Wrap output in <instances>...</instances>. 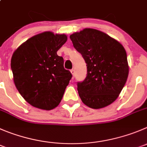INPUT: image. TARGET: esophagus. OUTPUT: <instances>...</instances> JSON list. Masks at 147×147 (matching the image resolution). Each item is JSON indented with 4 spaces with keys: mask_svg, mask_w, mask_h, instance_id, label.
Listing matches in <instances>:
<instances>
[{
    "mask_svg": "<svg viewBox=\"0 0 147 147\" xmlns=\"http://www.w3.org/2000/svg\"><path fill=\"white\" fill-rule=\"evenodd\" d=\"M71 73L72 74L73 77H74V74H75V70L74 69H71Z\"/></svg>",
    "mask_w": 147,
    "mask_h": 147,
    "instance_id": "1",
    "label": "esophagus"
}]
</instances>
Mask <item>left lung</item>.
<instances>
[{"instance_id":"left-lung-1","label":"left lung","mask_w":147,"mask_h":147,"mask_svg":"<svg viewBox=\"0 0 147 147\" xmlns=\"http://www.w3.org/2000/svg\"><path fill=\"white\" fill-rule=\"evenodd\" d=\"M70 39L86 63V77L77 83L82 101L93 109L102 108L113 103L119 96L128 76L123 46L101 31L89 28L74 33Z\"/></svg>"}]
</instances>
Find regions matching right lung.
<instances>
[{
  "mask_svg": "<svg viewBox=\"0 0 147 147\" xmlns=\"http://www.w3.org/2000/svg\"><path fill=\"white\" fill-rule=\"evenodd\" d=\"M67 41L65 34L45 32L33 36L14 51L11 61L13 82L31 105L42 110L61 102L72 74L63 67L57 51Z\"/></svg>",
  "mask_w": 147,
  "mask_h": 147,
  "instance_id": "add662e5",
  "label": "right lung"
}]
</instances>
